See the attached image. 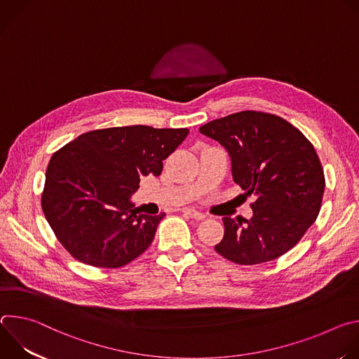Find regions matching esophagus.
Listing matches in <instances>:
<instances>
[{"mask_svg":"<svg viewBox=\"0 0 359 359\" xmlns=\"http://www.w3.org/2000/svg\"><path fill=\"white\" fill-rule=\"evenodd\" d=\"M183 213L184 215H187L189 217H191V219H194V220H203L204 216L201 212H198V210H196V209H191V208H186V209H183Z\"/></svg>","mask_w":359,"mask_h":359,"instance_id":"esophagus-1","label":"esophagus"}]
</instances>
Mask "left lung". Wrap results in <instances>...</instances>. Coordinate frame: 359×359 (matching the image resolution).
Returning a JSON list of instances; mask_svg holds the SVG:
<instances>
[{"label":"left lung","instance_id":"8db88e82","mask_svg":"<svg viewBox=\"0 0 359 359\" xmlns=\"http://www.w3.org/2000/svg\"><path fill=\"white\" fill-rule=\"evenodd\" d=\"M198 130L227 150L234 183L255 197L248 220L223 217L224 237L215 250L243 266L276 260L320 213L325 179L314 146L287 121L254 111L212 121Z\"/></svg>","mask_w":359,"mask_h":359}]
</instances>
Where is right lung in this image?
<instances>
[{
	"mask_svg": "<svg viewBox=\"0 0 359 359\" xmlns=\"http://www.w3.org/2000/svg\"><path fill=\"white\" fill-rule=\"evenodd\" d=\"M189 129L135 125L83 133L50 158L42 210L78 262L122 267L150 245L159 216L139 215L132 196L142 176H159Z\"/></svg>",
	"mask_w": 359,
	"mask_h": 359,
	"instance_id": "add662e5",
	"label": "right lung"
}]
</instances>
